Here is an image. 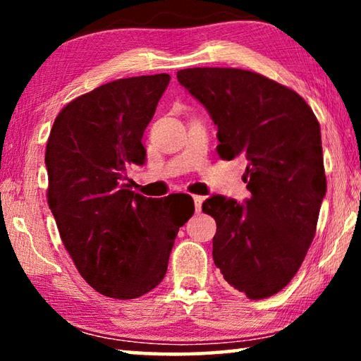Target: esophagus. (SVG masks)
<instances>
[{
    "label": "esophagus",
    "mask_w": 361,
    "mask_h": 361,
    "mask_svg": "<svg viewBox=\"0 0 361 361\" xmlns=\"http://www.w3.org/2000/svg\"><path fill=\"white\" fill-rule=\"evenodd\" d=\"M192 199H194V209H195V213H200V210H202L204 197H202V195H192Z\"/></svg>",
    "instance_id": "34e87169"
}]
</instances>
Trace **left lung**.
<instances>
[{
    "mask_svg": "<svg viewBox=\"0 0 361 361\" xmlns=\"http://www.w3.org/2000/svg\"><path fill=\"white\" fill-rule=\"evenodd\" d=\"M178 82L218 127L221 159H247L245 204L212 195L213 261L250 299L276 295L296 276L326 194L320 124L301 95L258 73L186 68Z\"/></svg>",
    "mask_w": 361,
    "mask_h": 361,
    "instance_id": "obj_1",
    "label": "left lung"
}]
</instances>
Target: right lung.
<instances>
[{"mask_svg":"<svg viewBox=\"0 0 361 361\" xmlns=\"http://www.w3.org/2000/svg\"><path fill=\"white\" fill-rule=\"evenodd\" d=\"M167 73L118 79L70 102L46 146L47 204L79 274L94 290L135 299L162 282L175 237L194 204L151 199L126 185L143 166V132L167 89Z\"/></svg>","mask_w":361,"mask_h":361,"instance_id":"right-lung-1","label":"right lung"}]
</instances>
